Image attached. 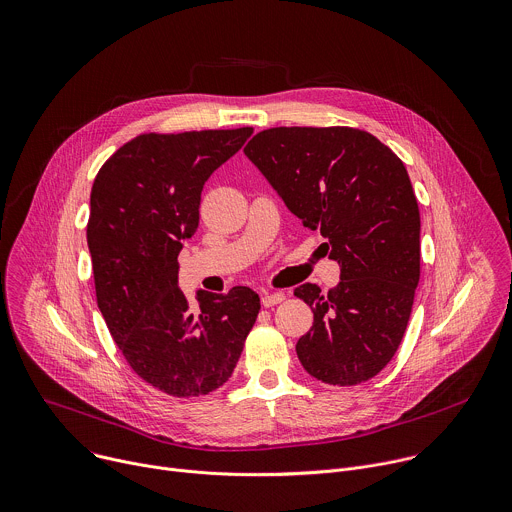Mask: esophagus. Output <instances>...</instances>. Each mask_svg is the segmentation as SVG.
<instances>
[{
	"instance_id": "obj_1",
	"label": "esophagus",
	"mask_w": 512,
	"mask_h": 512,
	"mask_svg": "<svg viewBox=\"0 0 512 512\" xmlns=\"http://www.w3.org/2000/svg\"><path fill=\"white\" fill-rule=\"evenodd\" d=\"M284 300V292H264L262 294V304L264 306H274Z\"/></svg>"
}]
</instances>
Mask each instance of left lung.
<instances>
[{
  "instance_id": "8db88e82",
  "label": "left lung",
  "mask_w": 512,
  "mask_h": 512,
  "mask_svg": "<svg viewBox=\"0 0 512 512\" xmlns=\"http://www.w3.org/2000/svg\"><path fill=\"white\" fill-rule=\"evenodd\" d=\"M244 153L286 208L321 230L341 268L329 292L294 288L315 315L296 343L302 367L329 385L375 377L403 339L420 282V210L405 165L351 127H276Z\"/></svg>"
}]
</instances>
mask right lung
<instances>
[{
  "label": "right lung",
  "mask_w": 512,
  "mask_h": 512,
  "mask_svg": "<svg viewBox=\"0 0 512 512\" xmlns=\"http://www.w3.org/2000/svg\"><path fill=\"white\" fill-rule=\"evenodd\" d=\"M254 131L139 135L100 167L86 228L98 311L133 371L173 397L222 387L256 323L260 296L179 290L177 256L199 224L201 189Z\"/></svg>",
  "instance_id": "1"
}]
</instances>
